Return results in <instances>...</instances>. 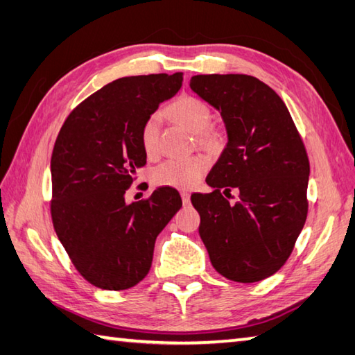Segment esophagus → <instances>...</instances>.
<instances>
[{"label":"esophagus","instance_id":"34e87169","mask_svg":"<svg viewBox=\"0 0 355 355\" xmlns=\"http://www.w3.org/2000/svg\"><path fill=\"white\" fill-rule=\"evenodd\" d=\"M180 195H182L183 205H189V202H191V193H189V192H186V191H183V192L180 193Z\"/></svg>","mask_w":355,"mask_h":355}]
</instances>
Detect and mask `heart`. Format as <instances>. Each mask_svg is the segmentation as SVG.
<instances>
[{"mask_svg": "<svg viewBox=\"0 0 355 355\" xmlns=\"http://www.w3.org/2000/svg\"><path fill=\"white\" fill-rule=\"evenodd\" d=\"M168 112L173 120L197 134L200 145L216 146L220 143L221 135L207 128L212 112L205 101L193 96H183L171 105ZM158 139H160V117L153 114L145 120L140 130L141 148L148 157H155L158 154V149H160ZM206 169L207 162L201 155L173 157L157 166L153 173V182L157 186L192 189L200 183Z\"/></svg>", "mask_w": 355, "mask_h": 355, "instance_id": "1", "label": "heart"}]
</instances>
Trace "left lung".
<instances>
[{"label": "left lung", "instance_id": "left-lung-1", "mask_svg": "<svg viewBox=\"0 0 355 355\" xmlns=\"http://www.w3.org/2000/svg\"><path fill=\"white\" fill-rule=\"evenodd\" d=\"M191 88L221 112L227 131L206 178L214 192L191 197L200 236L218 273L243 284L262 281L290 258L306 220L304 141L281 97L259 79L198 74ZM232 189L240 191L235 205L223 198Z\"/></svg>", "mask_w": 355, "mask_h": 355}]
</instances>
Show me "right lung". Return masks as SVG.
Masks as SVG:
<instances>
[{
  "label": "right lung",
  "instance_id": "obj_1",
  "mask_svg": "<svg viewBox=\"0 0 355 355\" xmlns=\"http://www.w3.org/2000/svg\"><path fill=\"white\" fill-rule=\"evenodd\" d=\"M183 73L120 78L67 117L51 154V220L73 266L102 290H126L148 275L154 245L182 207L172 187L128 205L135 169L146 164L140 130L178 93Z\"/></svg>",
  "mask_w": 355,
  "mask_h": 355
}]
</instances>
